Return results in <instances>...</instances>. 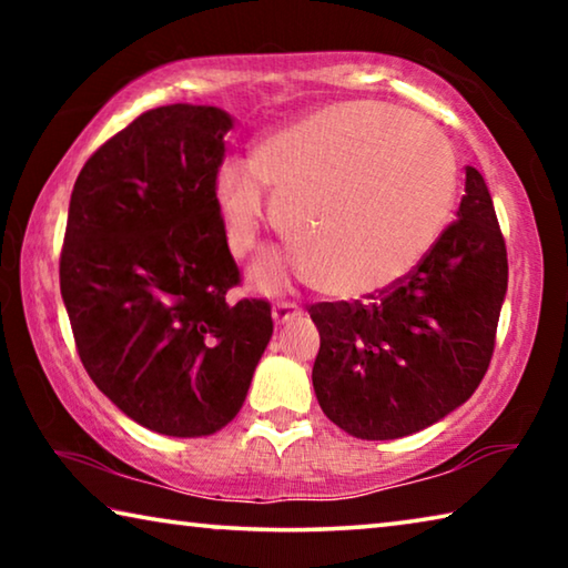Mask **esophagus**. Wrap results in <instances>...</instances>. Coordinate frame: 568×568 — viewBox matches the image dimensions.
I'll list each match as a JSON object with an SVG mask.
<instances>
[{"label": "esophagus", "instance_id": "obj_1", "mask_svg": "<svg viewBox=\"0 0 568 568\" xmlns=\"http://www.w3.org/2000/svg\"><path fill=\"white\" fill-rule=\"evenodd\" d=\"M297 315H301V305L287 303V301H277L273 305V321H275V325H283L287 321H295Z\"/></svg>", "mask_w": 568, "mask_h": 568}]
</instances>
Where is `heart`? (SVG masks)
Segmentation results:
<instances>
[{
	"label": "heart",
	"instance_id": "1",
	"mask_svg": "<svg viewBox=\"0 0 568 568\" xmlns=\"http://www.w3.org/2000/svg\"><path fill=\"white\" fill-rule=\"evenodd\" d=\"M454 185V155L430 124L388 104L341 102L265 134L247 165L225 162L215 207L233 255L250 253L275 220L295 245L291 261L253 265L257 287L275 291L301 273L328 295L363 297L396 285L426 257Z\"/></svg>",
	"mask_w": 568,
	"mask_h": 568
}]
</instances>
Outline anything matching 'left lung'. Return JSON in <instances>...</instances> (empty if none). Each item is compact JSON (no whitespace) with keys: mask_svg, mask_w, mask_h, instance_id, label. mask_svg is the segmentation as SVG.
<instances>
[{"mask_svg":"<svg viewBox=\"0 0 568 568\" xmlns=\"http://www.w3.org/2000/svg\"><path fill=\"white\" fill-rule=\"evenodd\" d=\"M420 265L373 303H318L313 388L345 434L403 438L474 396L494 355L508 263L491 192L466 168V195Z\"/></svg>","mask_w":568,"mask_h":568,"instance_id":"8db88e82","label":"left lung"}]
</instances>
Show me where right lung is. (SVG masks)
Returning <instances> with one entry per match:
<instances>
[{"instance_id":"right-lung-1","label":"right lung","mask_w":568,"mask_h":568,"mask_svg":"<svg viewBox=\"0 0 568 568\" xmlns=\"http://www.w3.org/2000/svg\"><path fill=\"white\" fill-rule=\"evenodd\" d=\"M233 122L187 102L140 114L84 162L67 213L60 291L84 371L172 438L237 416L273 335L265 301L227 303L240 273L215 180Z\"/></svg>"}]
</instances>
